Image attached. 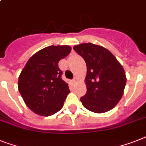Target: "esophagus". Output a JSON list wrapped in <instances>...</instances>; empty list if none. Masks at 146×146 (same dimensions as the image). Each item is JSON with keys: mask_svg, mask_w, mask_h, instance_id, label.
Masks as SVG:
<instances>
[{"mask_svg": "<svg viewBox=\"0 0 146 146\" xmlns=\"http://www.w3.org/2000/svg\"><path fill=\"white\" fill-rule=\"evenodd\" d=\"M77 81H78V78H77V77H75V78L73 79V82H76Z\"/></svg>", "mask_w": 146, "mask_h": 146, "instance_id": "esophagus-1", "label": "esophagus"}]
</instances>
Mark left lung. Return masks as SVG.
<instances>
[{"mask_svg":"<svg viewBox=\"0 0 146 146\" xmlns=\"http://www.w3.org/2000/svg\"><path fill=\"white\" fill-rule=\"evenodd\" d=\"M73 49L83 58L87 66V92L80 98L84 107L95 113L113 109L122 98L126 85L122 66L103 46L89 42L76 45Z\"/></svg>","mask_w":146,"mask_h":146,"instance_id":"8db88e82","label":"left lung"}]
</instances>
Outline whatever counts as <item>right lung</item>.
Listing matches in <instances>:
<instances>
[{"label":"right lung","mask_w":146,"mask_h":146,"mask_svg":"<svg viewBox=\"0 0 146 146\" xmlns=\"http://www.w3.org/2000/svg\"><path fill=\"white\" fill-rule=\"evenodd\" d=\"M71 52L69 46H50L31 57L19 77V91L28 107L50 116L63 107L70 92L62 79L58 62Z\"/></svg>","instance_id":"add662e5"}]
</instances>
